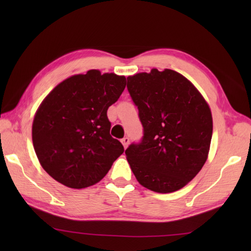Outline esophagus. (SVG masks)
<instances>
[{
	"label": "esophagus",
	"instance_id": "1",
	"mask_svg": "<svg viewBox=\"0 0 251 251\" xmlns=\"http://www.w3.org/2000/svg\"><path fill=\"white\" fill-rule=\"evenodd\" d=\"M122 144H123V146H124V148H127V146L129 145V138L128 137L122 138Z\"/></svg>",
	"mask_w": 251,
	"mask_h": 251
}]
</instances>
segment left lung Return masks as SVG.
I'll return each mask as SVG.
<instances>
[{
  "label": "left lung",
  "mask_w": 251,
  "mask_h": 251,
  "mask_svg": "<svg viewBox=\"0 0 251 251\" xmlns=\"http://www.w3.org/2000/svg\"><path fill=\"white\" fill-rule=\"evenodd\" d=\"M144 135L125 151L139 184L156 193L180 189L206 163L212 135L209 106L188 79L172 70L127 77Z\"/></svg>",
  "instance_id": "left-lung-1"
}]
</instances>
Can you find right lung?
I'll return each mask as SVG.
<instances>
[{
	"instance_id": "right-lung-1",
	"label": "right lung",
	"mask_w": 251,
	"mask_h": 251,
	"mask_svg": "<svg viewBox=\"0 0 251 251\" xmlns=\"http://www.w3.org/2000/svg\"><path fill=\"white\" fill-rule=\"evenodd\" d=\"M125 76L91 70L59 83L42 101L32 126L42 167L70 188L99 182L124 152L109 134L107 109L120 99Z\"/></svg>"
}]
</instances>
